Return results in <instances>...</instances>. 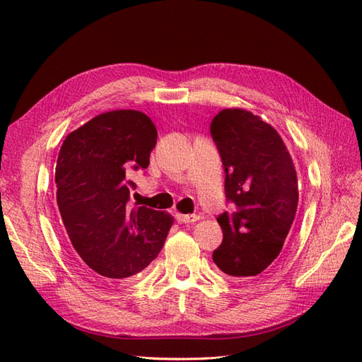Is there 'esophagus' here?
Wrapping results in <instances>:
<instances>
[{
	"label": "esophagus",
	"instance_id": "1",
	"mask_svg": "<svg viewBox=\"0 0 362 362\" xmlns=\"http://www.w3.org/2000/svg\"><path fill=\"white\" fill-rule=\"evenodd\" d=\"M199 219L197 214H182V213H175V221L179 224H189V222H196Z\"/></svg>",
	"mask_w": 362,
	"mask_h": 362
}]
</instances>
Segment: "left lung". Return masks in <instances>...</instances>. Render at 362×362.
<instances>
[{"instance_id": "8db88e82", "label": "left lung", "mask_w": 362, "mask_h": 362, "mask_svg": "<svg viewBox=\"0 0 362 362\" xmlns=\"http://www.w3.org/2000/svg\"><path fill=\"white\" fill-rule=\"evenodd\" d=\"M210 132L224 165L226 196L236 205L218 218L224 238L213 261L236 279L255 276L279 257L294 222V161L279 132L249 110H221Z\"/></svg>"}]
</instances>
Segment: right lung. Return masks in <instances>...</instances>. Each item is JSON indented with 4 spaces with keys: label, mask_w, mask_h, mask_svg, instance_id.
Segmentation results:
<instances>
[{
    "label": "right lung",
    "mask_w": 362,
    "mask_h": 362,
    "mask_svg": "<svg viewBox=\"0 0 362 362\" xmlns=\"http://www.w3.org/2000/svg\"><path fill=\"white\" fill-rule=\"evenodd\" d=\"M157 129L138 110H112L68 134L56 165L57 206L82 263L105 281L129 280L156 259L173 216L130 206V175L149 166Z\"/></svg>",
    "instance_id": "right-lung-1"
}]
</instances>
